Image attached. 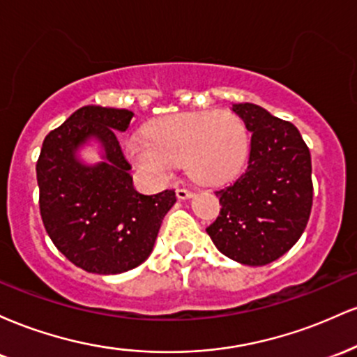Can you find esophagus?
<instances>
[{"instance_id":"obj_1","label":"esophagus","mask_w":357,"mask_h":357,"mask_svg":"<svg viewBox=\"0 0 357 357\" xmlns=\"http://www.w3.org/2000/svg\"><path fill=\"white\" fill-rule=\"evenodd\" d=\"M176 196H178L179 199H190L192 196V191L186 190V188H178V190H176Z\"/></svg>"}]
</instances>
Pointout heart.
Listing matches in <instances>:
<instances>
[{"instance_id":"heart-1","label":"heart","mask_w":357,"mask_h":357,"mask_svg":"<svg viewBox=\"0 0 357 357\" xmlns=\"http://www.w3.org/2000/svg\"><path fill=\"white\" fill-rule=\"evenodd\" d=\"M248 137L235 114L183 112L155 119L146 127V137L127 142L132 165L154 183H165L176 165L202 184L227 183L243 166Z\"/></svg>"}]
</instances>
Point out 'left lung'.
<instances>
[{"mask_svg": "<svg viewBox=\"0 0 357 357\" xmlns=\"http://www.w3.org/2000/svg\"><path fill=\"white\" fill-rule=\"evenodd\" d=\"M252 132L245 173L216 191L220 216L206 233L223 255L261 267L289 252L312 208L309 147L294 124L255 104H233Z\"/></svg>", "mask_w": 357, "mask_h": 357, "instance_id": "left-lung-1", "label": "left lung"}]
</instances>
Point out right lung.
I'll use <instances>...</instances> for the list:
<instances>
[{
    "mask_svg": "<svg viewBox=\"0 0 357 357\" xmlns=\"http://www.w3.org/2000/svg\"><path fill=\"white\" fill-rule=\"evenodd\" d=\"M134 112L85 105L45 137L36 162L40 213L53 245L90 273L116 275L139 267L154 248L174 190L136 191L117 132ZM99 142L102 161L87 165L78 151Z\"/></svg>",
    "mask_w": 357,
    "mask_h": 357,
    "instance_id": "1",
    "label": "right lung"
}]
</instances>
